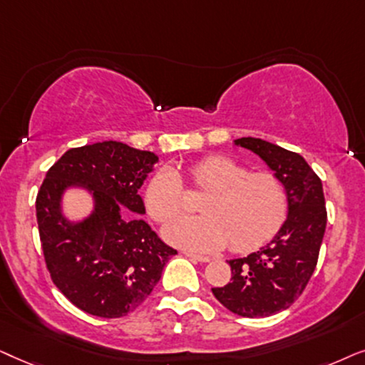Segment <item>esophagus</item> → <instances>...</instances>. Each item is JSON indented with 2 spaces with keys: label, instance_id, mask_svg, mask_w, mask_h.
Here are the masks:
<instances>
[{
  "label": "esophagus",
  "instance_id": "1",
  "mask_svg": "<svg viewBox=\"0 0 365 365\" xmlns=\"http://www.w3.org/2000/svg\"><path fill=\"white\" fill-rule=\"evenodd\" d=\"M183 254H185L187 257H190L192 260H197V262H208V260H210V257H207V255H198V254H192V252H183Z\"/></svg>",
  "mask_w": 365,
  "mask_h": 365
}]
</instances>
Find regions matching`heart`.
<instances>
[{"label":"heart","mask_w":365,"mask_h":365,"mask_svg":"<svg viewBox=\"0 0 365 365\" xmlns=\"http://www.w3.org/2000/svg\"><path fill=\"white\" fill-rule=\"evenodd\" d=\"M188 177L197 190L207 192L200 200L203 215L170 223L165 235L173 244L195 250L230 244L233 252H249L270 240L287 217L289 195L275 173L250 172L223 155H208L188 167ZM145 205L158 223L187 212L185 187L173 168H162L150 178Z\"/></svg>","instance_id":"obj_1"}]
</instances>
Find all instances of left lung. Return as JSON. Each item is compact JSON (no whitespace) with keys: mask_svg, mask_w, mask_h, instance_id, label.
Returning a JSON list of instances; mask_svg holds the SVG:
<instances>
[{"mask_svg":"<svg viewBox=\"0 0 365 365\" xmlns=\"http://www.w3.org/2000/svg\"><path fill=\"white\" fill-rule=\"evenodd\" d=\"M235 145L259 155L284 182L289 215L270 244L244 259L228 260L230 282L212 292L233 314L269 317L302 295L317 265L327 225L322 182L304 157L279 145L252 137L235 140Z\"/></svg>","mask_w":365,"mask_h":365,"instance_id":"1","label":"left lung"}]
</instances>
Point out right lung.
<instances>
[{"mask_svg":"<svg viewBox=\"0 0 365 365\" xmlns=\"http://www.w3.org/2000/svg\"><path fill=\"white\" fill-rule=\"evenodd\" d=\"M158 157L120 142L71 148L46 172L36 195V222L53 284L86 314L118 319L152 294L177 250L145 220L140 187ZM90 187L96 212L70 224L59 212L62 190Z\"/></svg>","mask_w":365,"mask_h":365,"instance_id":"right-lung-1","label":"right lung"}]
</instances>
